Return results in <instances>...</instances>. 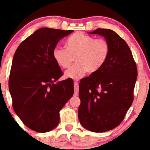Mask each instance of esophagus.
Segmentation results:
<instances>
[{
	"mask_svg": "<svg viewBox=\"0 0 150 150\" xmlns=\"http://www.w3.org/2000/svg\"><path fill=\"white\" fill-rule=\"evenodd\" d=\"M78 85H79V83L77 81H74V88H75V96H78V93H79V88H78Z\"/></svg>",
	"mask_w": 150,
	"mask_h": 150,
	"instance_id": "esophagus-1",
	"label": "esophagus"
}]
</instances>
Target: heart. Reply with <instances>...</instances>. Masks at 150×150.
I'll use <instances>...</instances> for the list:
<instances>
[{"label":"heart","instance_id":"obj_1","mask_svg":"<svg viewBox=\"0 0 150 150\" xmlns=\"http://www.w3.org/2000/svg\"><path fill=\"white\" fill-rule=\"evenodd\" d=\"M110 52L108 42L104 39H95L81 32L71 35L66 41V48L56 47L52 56L62 68L70 67L75 58L76 64L65 71L67 78L79 79L88 71L93 73L104 65Z\"/></svg>","mask_w":150,"mask_h":150}]
</instances>
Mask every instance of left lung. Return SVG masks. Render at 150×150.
<instances>
[{
    "mask_svg": "<svg viewBox=\"0 0 150 150\" xmlns=\"http://www.w3.org/2000/svg\"><path fill=\"white\" fill-rule=\"evenodd\" d=\"M90 34L103 36L110 52L104 65L79 83L78 110L80 123L95 133L117 127L133 101L137 69L126 42L108 29H97Z\"/></svg>",
    "mask_w": 150,
    "mask_h": 150,
    "instance_id": "left-lung-1",
    "label": "left lung"
}]
</instances>
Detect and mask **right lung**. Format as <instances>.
Listing matches in <instances>:
<instances>
[{
    "label": "right lung",
    "instance_id": "add662e5",
    "mask_svg": "<svg viewBox=\"0 0 150 150\" xmlns=\"http://www.w3.org/2000/svg\"><path fill=\"white\" fill-rule=\"evenodd\" d=\"M73 32L40 28L21 42L13 57L8 81L13 109L37 132L59 125V112L74 93L73 79L57 81L62 72L52 56L60 40Z\"/></svg>",
    "mask_w": 150,
    "mask_h": 150
}]
</instances>
